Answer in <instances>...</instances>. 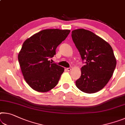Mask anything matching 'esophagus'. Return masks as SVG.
I'll use <instances>...</instances> for the list:
<instances>
[{
    "mask_svg": "<svg viewBox=\"0 0 125 125\" xmlns=\"http://www.w3.org/2000/svg\"><path fill=\"white\" fill-rule=\"evenodd\" d=\"M72 67H69V68H67V70L68 71H71L72 70Z\"/></svg>",
    "mask_w": 125,
    "mask_h": 125,
    "instance_id": "esophagus-1",
    "label": "esophagus"
}]
</instances>
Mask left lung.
<instances>
[{"label":"left lung","instance_id":"obj_1","mask_svg":"<svg viewBox=\"0 0 125 125\" xmlns=\"http://www.w3.org/2000/svg\"><path fill=\"white\" fill-rule=\"evenodd\" d=\"M72 40L85 65L76 81L77 87L94 94L104 87L111 78L116 66L114 51L109 43L92 31L78 29L72 31Z\"/></svg>","mask_w":125,"mask_h":125}]
</instances>
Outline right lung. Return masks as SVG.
Returning a JSON list of instances; mask_svg holds the SVG:
<instances>
[{"mask_svg": "<svg viewBox=\"0 0 125 125\" xmlns=\"http://www.w3.org/2000/svg\"><path fill=\"white\" fill-rule=\"evenodd\" d=\"M70 33L67 29H44L23 43L18 58L24 78L34 90L46 92L58 83L64 69L49 59Z\"/></svg>", "mask_w": 125, "mask_h": 125, "instance_id": "obj_1", "label": "right lung"}]
</instances>
